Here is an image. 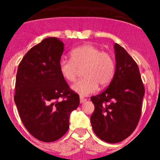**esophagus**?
I'll return each mask as SVG.
<instances>
[{
    "label": "esophagus",
    "mask_w": 160,
    "mask_h": 160,
    "mask_svg": "<svg viewBox=\"0 0 160 160\" xmlns=\"http://www.w3.org/2000/svg\"><path fill=\"white\" fill-rule=\"evenodd\" d=\"M86 101H87V98H85L83 97H80V103H84Z\"/></svg>",
    "instance_id": "esophagus-1"
}]
</instances>
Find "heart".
<instances>
[{"label":"heart","mask_w":160,"mask_h":160,"mask_svg":"<svg viewBox=\"0 0 160 160\" xmlns=\"http://www.w3.org/2000/svg\"><path fill=\"white\" fill-rule=\"evenodd\" d=\"M71 59L62 58L59 71L66 80L74 82L79 70H82L84 77L73 85V89L80 95H88L98 89L111 83L115 73V63L112 55L102 51L93 45H83L70 51Z\"/></svg>","instance_id":"heart-1"}]
</instances>
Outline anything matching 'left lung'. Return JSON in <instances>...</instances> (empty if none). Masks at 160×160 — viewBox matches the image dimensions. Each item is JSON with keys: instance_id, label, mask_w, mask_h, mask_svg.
Here are the masks:
<instances>
[{"instance_id": "left-lung-1", "label": "left lung", "mask_w": 160, "mask_h": 160, "mask_svg": "<svg viewBox=\"0 0 160 160\" xmlns=\"http://www.w3.org/2000/svg\"><path fill=\"white\" fill-rule=\"evenodd\" d=\"M116 67L112 81L104 91L90 99L94 111L90 122L102 140L116 143L134 132L142 112L145 89L138 66L126 49L114 45Z\"/></svg>"}]
</instances>
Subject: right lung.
I'll return each mask as SVG.
<instances>
[{
    "label": "right lung",
    "instance_id": "right-lung-1",
    "mask_svg": "<svg viewBox=\"0 0 160 160\" xmlns=\"http://www.w3.org/2000/svg\"><path fill=\"white\" fill-rule=\"evenodd\" d=\"M64 44L47 38L31 48L21 61L14 101L22 123L42 142H54L69 129L70 114L79 105V95L59 71Z\"/></svg>",
    "mask_w": 160,
    "mask_h": 160
}]
</instances>
